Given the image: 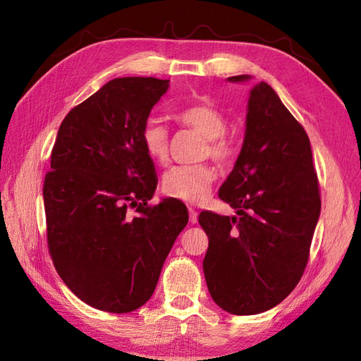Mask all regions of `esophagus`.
Listing matches in <instances>:
<instances>
[{
	"mask_svg": "<svg viewBox=\"0 0 361 361\" xmlns=\"http://www.w3.org/2000/svg\"><path fill=\"white\" fill-rule=\"evenodd\" d=\"M197 219H198L197 211L189 206V221H190V224H197Z\"/></svg>",
	"mask_w": 361,
	"mask_h": 361,
	"instance_id": "34e87169",
	"label": "esophagus"
}]
</instances>
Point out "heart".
Wrapping results in <instances>:
<instances>
[{
	"label": "heart",
	"instance_id": "b5f03b06",
	"mask_svg": "<svg viewBox=\"0 0 361 361\" xmlns=\"http://www.w3.org/2000/svg\"><path fill=\"white\" fill-rule=\"evenodd\" d=\"M180 124L200 132L206 137L203 155L220 164L231 163L235 157V141L226 133L228 119L208 99L181 109L176 113ZM141 142L147 155L164 163L169 155V130L158 119H149L141 130ZM216 172L209 164L175 166L163 178V190L183 202L198 203L208 197Z\"/></svg>",
	"mask_w": 361,
	"mask_h": 361
}]
</instances>
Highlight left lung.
<instances>
[{"mask_svg": "<svg viewBox=\"0 0 361 361\" xmlns=\"http://www.w3.org/2000/svg\"><path fill=\"white\" fill-rule=\"evenodd\" d=\"M219 198L237 217L198 216L209 239L203 259L209 293L233 315L270 310L302 278L321 197L309 136L265 82L251 90L240 155Z\"/></svg>", "mask_w": 361, "mask_h": 361, "instance_id": "obj_1", "label": "left lung"}]
</instances>
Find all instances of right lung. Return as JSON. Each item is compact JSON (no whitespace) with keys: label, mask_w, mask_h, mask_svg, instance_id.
Listing matches in <instances>:
<instances>
[{"label":"right lung","mask_w":361,"mask_h":361,"mask_svg":"<svg viewBox=\"0 0 361 361\" xmlns=\"http://www.w3.org/2000/svg\"><path fill=\"white\" fill-rule=\"evenodd\" d=\"M167 88L155 78L110 80L66 114L51 152L49 256L68 288L99 310L128 313L147 302L188 225L181 202L147 203L158 178L141 130Z\"/></svg>","instance_id":"right-lung-1"}]
</instances>
